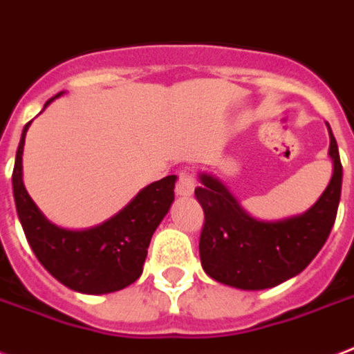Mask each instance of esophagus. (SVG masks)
I'll use <instances>...</instances> for the list:
<instances>
[{"instance_id":"1","label":"esophagus","mask_w":354,"mask_h":354,"mask_svg":"<svg viewBox=\"0 0 354 354\" xmlns=\"http://www.w3.org/2000/svg\"><path fill=\"white\" fill-rule=\"evenodd\" d=\"M193 191H195V180H193V176L189 172H182L176 183V195L191 196Z\"/></svg>"}]
</instances>
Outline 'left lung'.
<instances>
[{"mask_svg":"<svg viewBox=\"0 0 354 354\" xmlns=\"http://www.w3.org/2000/svg\"><path fill=\"white\" fill-rule=\"evenodd\" d=\"M328 126V124H327ZM333 178L312 207L280 221L254 219L225 183L201 172L196 201L204 209L201 261L207 277L239 290H267L304 271L327 241L342 195V161L328 126Z\"/></svg>","mask_w":354,"mask_h":354,"instance_id":"left-lung-1","label":"left lung"}]
</instances>
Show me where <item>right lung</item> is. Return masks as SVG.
<instances>
[{
    "label": "right lung",
    "instance_id": "1",
    "mask_svg": "<svg viewBox=\"0 0 354 354\" xmlns=\"http://www.w3.org/2000/svg\"><path fill=\"white\" fill-rule=\"evenodd\" d=\"M63 93L44 104V109ZM42 109V111H44ZM16 150L12 191L16 212L35 256L48 273L70 290L104 295L133 284L142 273L153 232L174 202L176 176H165L141 189L111 219L85 230H68L44 217L21 180V153L26 133Z\"/></svg>",
    "mask_w": 354,
    "mask_h": 354
}]
</instances>
